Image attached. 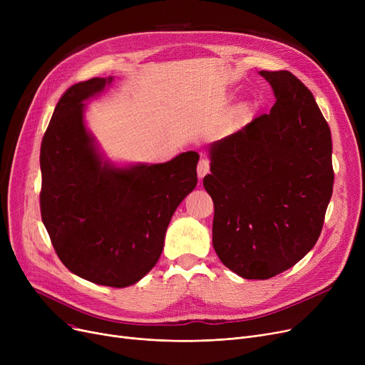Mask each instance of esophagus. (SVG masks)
<instances>
[{"label":"esophagus","mask_w":365,"mask_h":365,"mask_svg":"<svg viewBox=\"0 0 365 365\" xmlns=\"http://www.w3.org/2000/svg\"><path fill=\"white\" fill-rule=\"evenodd\" d=\"M197 173H198V178L200 179H202L205 175H208V173H210V163H208V160H204V158L200 160Z\"/></svg>","instance_id":"34e87169"}]
</instances>
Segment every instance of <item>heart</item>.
<instances>
[{
	"label": "heart",
	"mask_w": 365,
	"mask_h": 365,
	"mask_svg": "<svg viewBox=\"0 0 365 365\" xmlns=\"http://www.w3.org/2000/svg\"><path fill=\"white\" fill-rule=\"evenodd\" d=\"M247 110H248V106H247V105H240L235 112H237V115H244Z\"/></svg>",
	"instance_id": "1"
}]
</instances>
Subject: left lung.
I'll return each mask as SVG.
<instances>
[{
    "label": "left lung",
    "mask_w": 365,
    "mask_h": 365,
    "mask_svg": "<svg viewBox=\"0 0 365 365\" xmlns=\"http://www.w3.org/2000/svg\"><path fill=\"white\" fill-rule=\"evenodd\" d=\"M275 105L208 148L202 180L215 202L213 247L245 279H267L308 255L333 194L331 133L289 71H260Z\"/></svg>",
    "instance_id": "1"
}]
</instances>
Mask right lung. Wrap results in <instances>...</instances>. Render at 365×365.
I'll return each mask as SVG.
<instances>
[{
    "instance_id": "add662e5",
    "label": "right lung",
    "mask_w": 365,
    "mask_h": 365,
    "mask_svg": "<svg viewBox=\"0 0 365 365\" xmlns=\"http://www.w3.org/2000/svg\"><path fill=\"white\" fill-rule=\"evenodd\" d=\"M72 86L56 105L41 142V217L68 269L90 282L123 289L158 262L168 223L197 186L200 155L163 164L118 165L103 157L84 121L86 101L112 83Z\"/></svg>"
}]
</instances>
